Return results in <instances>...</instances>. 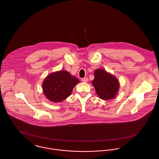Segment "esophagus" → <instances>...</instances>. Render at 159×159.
Returning a JSON list of instances; mask_svg holds the SVG:
<instances>
[{
  "instance_id": "1",
  "label": "esophagus",
  "mask_w": 159,
  "mask_h": 159,
  "mask_svg": "<svg viewBox=\"0 0 159 159\" xmlns=\"http://www.w3.org/2000/svg\"><path fill=\"white\" fill-rule=\"evenodd\" d=\"M88 78H82L81 79V81H83V82H85V83H86L87 81H88Z\"/></svg>"
}]
</instances>
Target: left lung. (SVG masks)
<instances>
[{"label":"left lung","mask_w":159,"mask_h":159,"mask_svg":"<svg viewBox=\"0 0 159 159\" xmlns=\"http://www.w3.org/2000/svg\"><path fill=\"white\" fill-rule=\"evenodd\" d=\"M94 75L92 84L99 97L104 100L113 99L120 88L116 78L102 69L96 70Z\"/></svg>","instance_id":"8db88e82"}]
</instances>
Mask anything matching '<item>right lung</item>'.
I'll list each match as a JSON object with an SVG mask.
<instances>
[{
    "mask_svg": "<svg viewBox=\"0 0 159 159\" xmlns=\"http://www.w3.org/2000/svg\"><path fill=\"white\" fill-rule=\"evenodd\" d=\"M79 82L77 78L67 71L53 72L43 81V93L50 101L60 102L71 95L73 88Z\"/></svg>",
    "mask_w": 159,
    "mask_h": 159,
    "instance_id": "right-lung-1",
    "label": "right lung"
}]
</instances>
